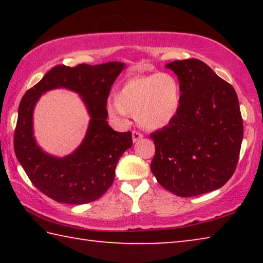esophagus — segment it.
I'll return each mask as SVG.
<instances>
[{
    "mask_svg": "<svg viewBox=\"0 0 263 263\" xmlns=\"http://www.w3.org/2000/svg\"><path fill=\"white\" fill-rule=\"evenodd\" d=\"M142 139V135L139 131H133L132 132V140L133 142H138Z\"/></svg>",
    "mask_w": 263,
    "mask_h": 263,
    "instance_id": "1",
    "label": "esophagus"
}]
</instances>
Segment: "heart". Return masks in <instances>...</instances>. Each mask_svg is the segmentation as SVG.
<instances>
[{
  "mask_svg": "<svg viewBox=\"0 0 263 263\" xmlns=\"http://www.w3.org/2000/svg\"><path fill=\"white\" fill-rule=\"evenodd\" d=\"M180 102L179 81L172 74L158 73L126 80L110 101L108 110L116 118L137 116L142 127L158 130L175 118Z\"/></svg>",
  "mask_w": 263,
  "mask_h": 263,
  "instance_id": "heart-1",
  "label": "heart"
}]
</instances>
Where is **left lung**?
<instances>
[{
  "label": "left lung",
  "instance_id": "left-lung-1",
  "mask_svg": "<svg viewBox=\"0 0 263 263\" xmlns=\"http://www.w3.org/2000/svg\"><path fill=\"white\" fill-rule=\"evenodd\" d=\"M181 89L175 118L151 133L155 155L151 171L159 184L180 197L219 189L237 167L243 124L237 92L198 59L166 65Z\"/></svg>",
  "mask_w": 263,
  "mask_h": 263
}]
</instances>
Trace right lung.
Returning <instances> with one entry per match:
<instances>
[{
  "label": "right lung",
  "instance_id": "1",
  "mask_svg": "<svg viewBox=\"0 0 263 263\" xmlns=\"http://www.w3.org/2000/svg\"><path fill=\"white\" fill-rule=\"evenodd\" d=\"M124 67L118 61L75 67L58 65L22 99L14 137L15 154L32 184L55 202H94L112 184L119 158L132 146L130 131L117 132L106 122L110 88ZM57 87L78 92L91 116L82 145L64 158L44 153L33 137L34 105L44 92Z\"/></svg>",
  "mask_w": 263,
  "mask_h": 263
}]
</instances>
